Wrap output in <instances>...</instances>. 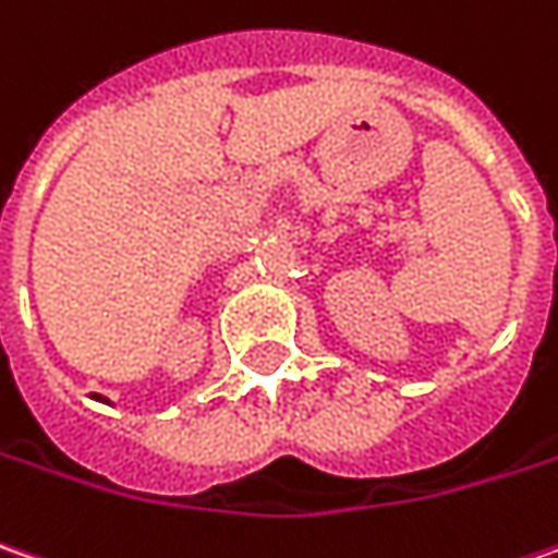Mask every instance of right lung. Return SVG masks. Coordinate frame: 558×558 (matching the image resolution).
<instances>
[{"instance_id":"right-lung-1","label":"right lung","mask_w":558,"mask_h":558,"mask_svg":"<svg viewBox=\"0 0 558 558\" xmlns=\"http://www.w3.org/2000/svg\"><path fill=\"white\" fill-rule=\"evenodd\" d=\"M95 398H101V395H95Z\"/></svg>"}]
</instances>
